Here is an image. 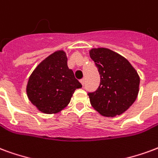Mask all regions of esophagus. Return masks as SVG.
<instances>
[{
	"instance_id": "obj_1",
	"label": "esophagus",
	"mask_w": 158,
	"mask_h": 158,
	"mask_svg": "<svg viewBox=\"0 0 158 158\" xmlns=\"http://www.w3.org/2000/svg\"><path fill=\"white\" fill-rule=\"evenodd\" d=\"M80 82L81 83V85H82V86H84V83H85V80H84V79H81V80L80 81Z\"/></svg>"
}]
</instances>
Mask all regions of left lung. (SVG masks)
<instances>
[{
  "instance_id": "left-lung-1",
  "label": "left lung",
  "mask_w": 158,
  "mask_h": 158,
  "mask_svg": "<svg viewBox=\"0 0 158 158\" xmlns=\"http://www.w3.org/2000/svg\"><path fill=\"white\" fill-rule=\"evenodd\" d=\"M91 59L100 75V85L93 93H88L90 103L102 115H120L134 103L140 85L137 71L127 60L106 48L92 49Z\"/></svg>"
}]
</instances>
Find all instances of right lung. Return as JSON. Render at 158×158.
Masks as SVG:
<instances>
[{
    "label": "right lung",
    "instance_id": "right-lung-1",
    "mask_svg": "<svg viewBox=\"0 0 158 158\" xmlns=\"http://www.w3.org/2000/svg\"><path fill=\"white\" fill-rule=\"evenodd\" d=\"M81 84L68 68L65 51L58 50L44 60L29 77L28 99L44 114H56L70 103L75 90Z\"/></svg>",
    "mask_w": 158,
    "mask_h": 158
}]
</instances>
